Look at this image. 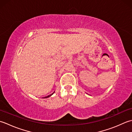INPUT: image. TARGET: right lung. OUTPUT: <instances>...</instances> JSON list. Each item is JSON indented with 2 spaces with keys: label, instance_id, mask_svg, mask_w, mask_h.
Listing matches in <instances>:
<instances>
[{
  "label": "right lung",
  "instance_id": "add662e5",
  "mask_svg": "<svg viewBox=\"0 0 132 132\" xmlns=\"http://www.w3.org/2000/svg\"><path fill=\"white\" fill-rule=\"evenodd\" d=\"M53 93H54V92H53ZM53 93H52V94H51V95H48V96H46V97H45L44 98H47V97H50L51 95H53Z\"/></svg>",
  "mask_w": 132,
  "mask_h": 132
}]
</instances>
